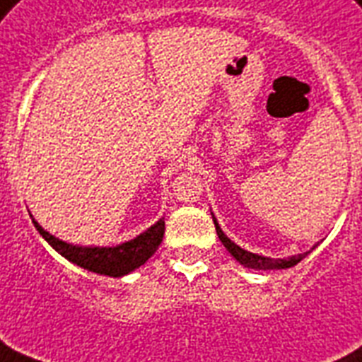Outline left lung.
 Masks as SVG:
<instances>
[{"mask_svg": "<svg viewBox=\"0 0 362 362\" xmlns=\"http://www.w3.org/2000/svg\"><path fill=\"white\" fill-rule=\"evenodd\" d=\"M214 218V216H212ZM214 228H216V233L220 237V241L228 248V252H230L233 258H235L241 266L248 267V269H286V267H292L296 266L298 262L303 260L305 256L310 255V252H303V255H298V256H291V258H285V260H275V258H266V256H260V255H252V252H248L245 248H241L239 245L231 241L230 237L226 235L222 228L218 226L216 218H214ZM315 248V247H313Z\"/></svg>", "mask_w": 362, "mask_h": 362, "instance_id": "obj_1", "label": "left lung"}]
</instances>
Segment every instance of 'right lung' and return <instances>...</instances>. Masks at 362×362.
Here are the masks:
<instances>
[{"label":"right lung","instance_id":"obj_1","mask_svg":"<svg viewBox=\"0 0 362 362\" xmlns=\"http://www.w3.org/2000/svg\"><path fill=\"white\" fill-rule=\"evenodd\" d=\"M32 222H34L35 230L41 233V237L59 255L64 256L66 260H70L71 264H76L83 269L107 275V277H123L146 264L148 258H151V255L159 248L163 233H165V218H161L144 233H140L131 241L117 245V247H77V245H70V243L60 241L59 237L51 235L35 222L34 218H32Z\"/></svg>","mask_w":362,"mask_h":362}]
</instances>
